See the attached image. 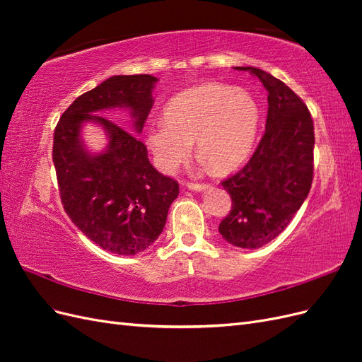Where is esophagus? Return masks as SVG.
Returning <instances> with one entry per match:
<instances>
[{
	"mask_svg": "<svg viewBox=\"0 0 362 362\" xmlns=\"http://www.w3.org/2000/svg\"><path fill=\"white\" fill-rule=\"evenodd\" d=\"M187 187L190 190H194V192H201V190H205L208 187V184H205V182H187Z\"/></svg>",
	"mask_w": 362,
	"mask_h": 362,
	"instance_id": "obj_1",
	"label": "esophagus"
}]
</instances>
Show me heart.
<instances>
[{
    "instance_id": "heart-1",
    "label": "heart",
    "mask_w": 362,
    "mask_h": 362,
    "mask_svg": "<svg viewBox=\"0 0 362 362\" xmlns=\"http://www.w3.org/2000/svg\"><path fill=\"white\" fill-rule=\"evenodd\" d=\"M258 119L257 103L247 92L208 83L170 100L164 119L148 125L146 144L163 173L177 170L194 139L199 156L214 170L226 172L249 156Z\"/></svg>"
}]
</instances>
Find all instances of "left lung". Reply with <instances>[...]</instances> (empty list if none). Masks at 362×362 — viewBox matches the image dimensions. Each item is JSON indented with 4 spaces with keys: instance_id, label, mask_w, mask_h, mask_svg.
I'll list each match as a JSON object with an SVG mask.
<instances>
[{
    "instance_id": "8db88e82",
    "label": "left lung",
    "mask_w": 362,
    "mask_h": 362,
    "mask_svg": "<svg viewBox=\"0 0 362 362\" xmlns=\"http://www.w3.org/2000/svg\"><path fill=\"white\" fill-rule=\"evenodd\" d=\"M258 76L267 90V120L254 154L222 181L231 211L218 233L237 247L257 249L276 238L310 193L314 175V124L308 107L290 87L258 68H235Z\"/></svg>"
}]
</instances>
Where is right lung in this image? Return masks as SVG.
Returning a JSON list of instances; mask_svg holds the SVG:
<instances>
[{
  "label": "right lung",
  "mask_w": 362,
  "mask_h": 362,
  "mask_svg": "<svg viewBox=\"0 0 362 362\" xmlns=\"http://www.w3.org/2000/svg\"><path fill=\"white\" fill-rule=\"evenodd\" d=\"M156 81L146 74L112 76L76 98L54 129L52 161L64 211L86 237L117 255H134L156 242L180 184L156 170L144 141L95 113L128 108L140 133L154 104ZM86 119L107 131L111 141L103 155H87L81 145Z\"/></svg>",
  "instance_id": "add662e5"
}]
</instances>
